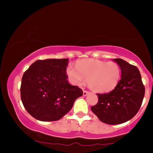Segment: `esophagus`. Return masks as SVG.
I'll return each instance as SVG.
<instances>
[{
	"mask_svg": "<svg viewBox=\"0 0 153 153\" xmlns=\"http://www.w3.org/2000/svg\"><path fill=\"white\" fill-rule=\"evenodd\" d=\"M90 93H89V92L88 91H83V96H86L87 95H88V94H89Z\"/></svg>",
	"mask_w": 153,
	"mask_h": 153,
	"instance_id": "esophagus-1",
	"label": "esophagus"
}]
</instances>
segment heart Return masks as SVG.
<instances>
[{"mask_svg":"<svg viewBox=\"0 0 153 153\" xmlns=\"http://www.w3.org/2000/svg\"><path fill=\"white\" fill-rule=\"evenodd\" d=\"M75 68L68 66L66 74L73 84L80 85L87 81L88 87L95 93H108L114 90L120 79V66L115 62L97 59L79 60Z\"/></svg>","mask_w":153,"mask_h":153,"instance_id":"obj_1","label":"heart"}]
</instances>
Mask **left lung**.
<instances>
[{
	"label": "left lung",
	"instance_id": "left-lung-1",
	"mask_svg": "<svg viewBox=\"0 0 153 153\" xmlns=\"http://www.w3.org/2000/svg\"><path fill=\"white\" fill-rule=\"evenodd\" d=\"M114 60L120 68V80L108 93L97 94V104L91 107L100 120L108 125L121 124L132 118L139 111L145 95L139 69L120 58Z\"/></svg>",
	"mask_w": 153,
	"mask_h": 153
}]
</instances>
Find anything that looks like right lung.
Listing matches in <instances>:
<instances>
[{
  "instance_id": "1",
  "label": "right lung",
  "mask_w": 153,
  "mask_h": 153,
  "mask_svg": "<svg viewBox=\"0 0 153 153\" xmlns=\"http://www.w3.org/2000/svg\"><path fill=\"white\" fill-rule=\"evenodd\" d=\"M68 62V58L37 60L23 75L20 88L22 103L37 120H60L82 96V90L70 85L67 79Z\"/></svg>"
}]
</instances>
